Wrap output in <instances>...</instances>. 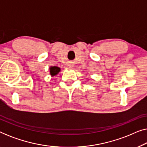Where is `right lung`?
Returning <instances> with one entry per match:
<instances>
[{
  "label": "right lung",
  "instance_id": "right-lung-1",
  "mask_svg": "<svg viewBox=\"0 0 147 147\" xmlns=\"http://www.w3.org/2000/svg\"><path fill=\"white\" fill-rule=\"evenodd\" d=\"M60 71V68L57 67H51L50 68V74H51V76H55L56 74H57L59 73V71Z\"/></svg>",
  "mask_w": 147,
  "mask_h": 147
}]
</instances>
